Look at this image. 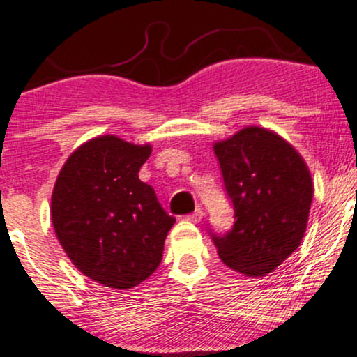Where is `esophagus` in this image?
<instances>
[{
  "instance_id": "1",
  "label": "esophagus",
  "mask_w": 357,
  "mask_h": 357,
  "mask_svg": "<svg viewBox=\"0 0 357 357\" xmlns=\"http://www.w3.org/2000/svg\"><path fill=\"white\" fill-rule=\"evenodd\" d=\"M186 220H188V221H192V222H199L201 220H203V209H201V208H197L195 213L188 214V216H186Z\"/></svg>"
}]
</instances>
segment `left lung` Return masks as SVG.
<instances>
[{
    "label": "left lung",
    "instance_id": "obj_1",
    "mask_svg": "<svg viewBox=\"0 0 357 357\" xmlns=\"http://www.w3.org/2000/svg\"><path fill=\"white\" fill-rule=\"evenodd\" d=\"M234 206V226L211 233L218 255L234 271L257 278L273 273L298 249L312 203L311 173L284 137L246 126L213 144Z\"/></svg>",
    "mask_w": 357,
    "mask_h": 357
}]
</instances>
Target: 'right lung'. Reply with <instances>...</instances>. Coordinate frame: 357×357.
<instances>
[{
  "mask_svg": "<svg viewBox=\"0 0 357 357\" xmlns=\"http://www.w3.org/2000/svg\"><path fill=\"white\" fill-rule=\"evenodd\" d=\"M151 151V144L98 136L76 148L56 178V238L84 276L106 287L131 289L151 276L176 221L137 176Z\"/></svg>",
  "mask_w": 357,
  "mask_h": 357,
  "instance_id": "obj_1",
  "label": "right lung"
}]
</instances>
